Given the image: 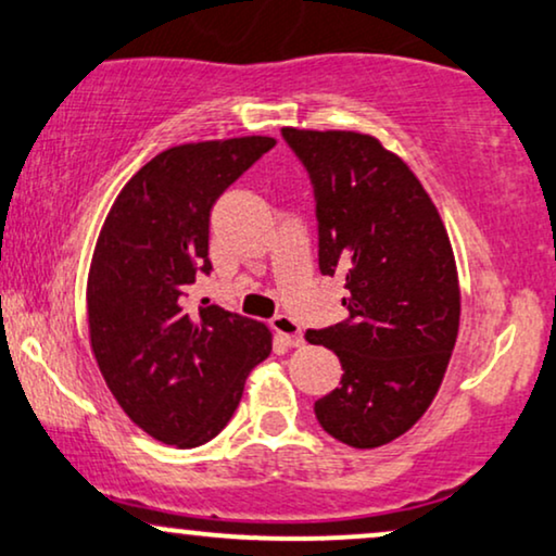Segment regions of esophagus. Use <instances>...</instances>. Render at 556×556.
Returning a JSON list of instances; mask_svg holds the SVG:
<instances>
[{
  "label": "esophagus",
  "instance_id": "obj_1",
  "mask_svg": "<svg viewBox=\"0 0 556 556\" xmlns=\"http://www.w3.org/2000/svg\"><path fill=\"white\" fill-rule=\"evenodd\" d=\"M270 327H273V332H276L278 338L286 342V345L299 348L301 342H304V334H301V325L293 317H289V314H278V317H273Z\"/></svg>",
  "mask_w": 556,
  "mask_h": 556
}]
</instances>
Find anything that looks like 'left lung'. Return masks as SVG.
Masks as SVG:
<instances>
[{
	"label": "left lung",
	"mask_w": 556,
	"mask_h": 556,
	"mask_svg": "<svg viewBox=\"0 0 556 556\" xmlns=\"http://www.w3.org/2000/svg\"><path fill=\"white\" fill-rule=\"evenodd\" d=\"M283 139L314 182L319 270L342 276L351 312L306 332L345 371L314 413L340 443L379 448L425 415L456 345L462 289L448 231L407 162L376 136L283 128Z\"/></svg>",
	"instance_id": "8db88e82"
}]
</instances>
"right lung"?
Listing matches in <instances>:
<instances>
[{"mask_svg":"<svg viewBox=\"0 0 556 556\" xmlns=\"http://www.w3.org/2000/svg\"><path fill=\"white\" fill-rule=\"evenodd\" d=\"M273 147L270 136H242L164 149L123 185L94 244L89 348L123 413L167 445L195 448L222 433L273 351L263 321L182 304L195 273L211 270L216 198Z\"/></svg>","mask_w":556,"mask_h":556,"instance_id":"add662e5","label":"right lung"}]
</instances>
